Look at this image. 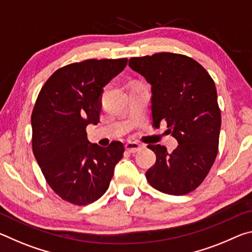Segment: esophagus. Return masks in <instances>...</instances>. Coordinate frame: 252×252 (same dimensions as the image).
<instances>
[{
	"label": "esophagus",
	"instance_id": "esophagus-1",
	"mask_svg": "<svg viewBox=\"0 0 252 252\" xmlns=\"http://www.w3.org/2000/svg\"><path fill=\"white\" fill-rule=\"evenodd\" d=\"M141 148H142V146L140 143H138V142H131V141H129V142L126 143V151H129L131 153H134L136 151H139Z\"/></svg>",
	"mask_w": 252,
	"mask_h": 252
}]
</instances>
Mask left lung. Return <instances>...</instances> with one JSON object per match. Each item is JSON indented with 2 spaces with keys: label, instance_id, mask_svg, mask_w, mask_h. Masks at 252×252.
<instances>
[{
  "label": "left lung",
  "instance_id": "left-lung-1",
  "mask_svg": "<svg viewBox=\"0 0 252 252\" xmlns=\"http://www.w3.org/2000/svg\"><path fill=\"white\" fill-rule=\"evenodd\" d=\"M129 66L151 84L153 126L167 121L179 143L172 152L149 144L157 160L147 180L163 193H189L206 179L218 155L221 113L215 82L201 64L183 54L131 58Z\"/></svg>",
  "mask_w": 252,
  "mask_h": 252
}]
</instances>
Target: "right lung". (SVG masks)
<instances>
[{
    "label": "right lung",
    "mask_w": 252,
    "mask_h": 252,
    "mask_svg": "<svg viewBox=\"0 0 252 252\" xmlns=\"http://www.w3.org/2000/svg\"><path fill=\"white\" fill-rule=\"evenodd\" d=\"M126 63V59H91L63 66L44 83L33 108L34 157L54 192L75 206L105 193L123 157L122 142L99 147L90 143L85 129L100 121L103 88Z\"/></svg>",
    "instance_id": "right-lung-1"
}]
</instances>
